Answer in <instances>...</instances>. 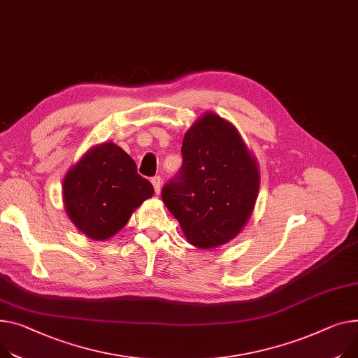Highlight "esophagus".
I'll return each instance as SVG.
<instances>
[{"instance_id":"esophagus-1","label":"esophagus","mask_w":358,"mask_h":358,"mask_svg":"<svg viewBox=\"0 0 358 358\" xmlns=\"http://www.w3.org/2000/svg\"><path fill=\"white\" fill-rule=\"evenodd\" d=\"M151 182H152V185H154V189H155V193L157 194H159V192H161V184H162V181H161V177H152L151 178Z\"/></svg>"}]
</instances>
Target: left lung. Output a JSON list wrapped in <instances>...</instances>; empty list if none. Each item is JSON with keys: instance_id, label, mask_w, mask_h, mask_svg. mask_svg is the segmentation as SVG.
I'll return each mask as SVG.
<instances>
[{"instance_id": "left-lung-1", "label": "left lung", "mask_w": 358, "mask_h": 358, "mask_svg": "<svg viewBox=\"0 0 358 358\" xmlns=\"http://www.w3.org/2000/svg\"><path fill=\"white\" fill-rule=\"evenodd\" d=\"M182 165L162 188V201L184 236L200 249L219 248L239 234L252 216L260 176L241 134L207 112L182 139Z\"/></svg>"}]
</instances>
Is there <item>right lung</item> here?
<instances>
[{"label":"right lung","mask_w":358,"mask_h":358,"mask_svg":"<svg viewBox=\"0 0 358 358\" xmlns=\"http://www.w3.org/2000/svg\"><path fill=\"white\" fill-rule=\"evenodd\" d=\"M152 194V184L136 173L134 159L113 142L90 148L63 180L67 216L93 241L110 239Z\"/></svg>","instance_id":"obj_1"}]
</instances>
